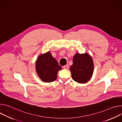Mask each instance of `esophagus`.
Here are the masks:
<instances>
[{"instance_id":"1","label":"esophagus","mask_w":122,"mask_h":122,"mask_svg":"<svg viewBox=\"0 0 122 122\" xmlns=\"http://www.w3.org/2000/svg\"><path fill=\"white\" fill-rule=\"evenodd\" d=\"M69 67V66L68 65H65L63 66V68L64 69H68Z\"/></svg>"}]
</instances>
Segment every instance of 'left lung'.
<instances>
[{"instance_id": "left-lung-1", "label": "left lung", "mask_w": 122, "mask_h": 122, "mask_svg": "<svg viewBox=\"0 0 122 122\" xmlns=\"http://www.w3.org/2000/svg\"><path fill=\"white\" fill-rule=\"evenodd\" d=\"M72 79L80 83L87 82L94 71V63L87 54L77 53L73 58V64L70 67Z\"/></svg>"}]
</instances>
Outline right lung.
I'll use <instances>...</instances> for the list:
<instances>
[{
	"mask_svg": "<svg viewBox=\"0 0 122 122\" xmlns=\"http://www.w3.org/2000/svg\"><path fill=\"white\" fill-rule=\"evenodd\" d=\"M62 67L50 52L39 56L36 62L37 73L42 81L51 82L57 79V73Z\"/></svg>",
	"mask_w": 122,
	"mask_h": 122,
	"instance_id": "obj_1",
	"label": "right lung"
}]
</instances>
